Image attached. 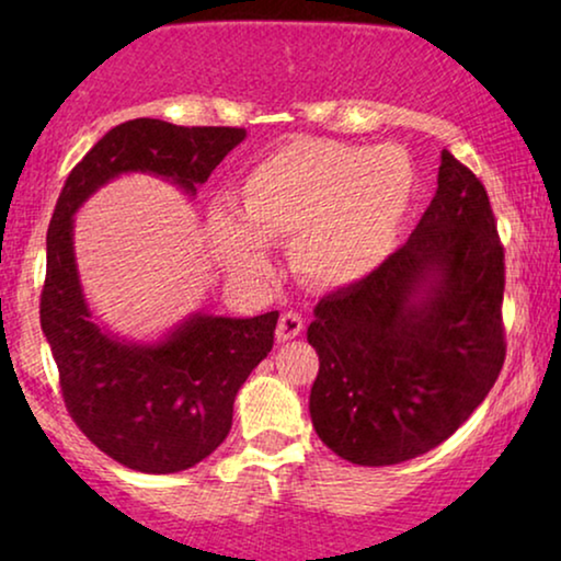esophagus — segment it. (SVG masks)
I'll list each match as a JSON object with an SVG mask.
<instances>
[{"label": "esophagus", "mask_w": 561, "mask_h": 561, "mask_svg": "<svg viewBox=\"0 0 561 561\" xmlns=\"http://www.w3.org/2000/svg\"><path fill=\"white\" fill-rule=\"evenodd\" d=\"M304 332V319L298 317L296 311H286L280 313V321H278V329H275V336H278V342H290L296 340L298 334Z\"/></svg>", "instance_id": "1"}]
</instances>
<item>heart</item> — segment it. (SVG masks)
Masks as SVG:
<instances>
[{"mask_svg":"<svg viewBox=\"0 0 561 561\" xmlns=\"http://www.w3.org/2000/svg\"><path fill=\"white\" fill-rule=\"evenodd\" d=\"M416 175L401 148L304 137L257 160L232 209L209 211L211 252L237 280L271 278V242L319 288H352L380 271L401 240Z\"/></svg>","mask_w":561,"mask_h":561,"instance_id":"b5f03b06","label":"heart"}]
</instances>
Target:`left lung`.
Returning <instances> with one entry per match:
<instances>
[{"instance_id":"obj_1","label":"left lung","mask_w":561,"mask_h":561,"mask_svg":"<svg viewBox=\"0 0 561 561\" xmlns=\"http://www.w3.org/2000/svg\"><path fill=\"white\" fill-rule=\"evenodd\" d=\"M503 273L485 188L442 150L436 194L409 242L313 309L319 439L363 467L409 462L449 439L503 367Z\"/></svg>"}]
</instances>
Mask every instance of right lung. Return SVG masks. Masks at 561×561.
<instances>
[{
	"instance_id": "add662e5",
	"label": "right lung",
	"mask_w": 561,
	"mask_h": 561,
	"mask_svg": "<svg viewBox=\"0 0 561 561\" xmlns=\"http://www.w3.org/2000/svg\"><path fill=\"white\" fill-rule=\"evenodd\" d=\"M244 137L237 127L129 119L83 156L53 211L41 327L66 409L104 455L135 472L188 470L227 439L237 390L273 350L278 311L250 319L194 311L158 340L112 332L83 294L73 217L99 188L127 173L152 175L196 196Z\"/></svg>"
}]
</instances>
